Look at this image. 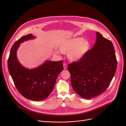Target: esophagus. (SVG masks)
<instances>
[{"label":"esophagus","instance_id":"esophagus-1","mask_svg":"<svg viewBox=\"0 0 126 126\" xmlns=\"http://www.w3.org/2000/svg\"><path fill=\"white\" fill-rule=\"evenodd\" d=\"M63 67H64V69H66L67 68V64L66 63H64L63 64Z\"/></svg>","mask_w":126,"mask_h":126}]
</instances>
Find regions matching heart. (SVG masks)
I'll list each match as a JSON object with an SVG mask.
<instances>
[{"mask_svg":"<svg viewBox=\"0 0 126 126\" xmlns=\"http://www.w3.org/2000/svg\"><path fill=\"white\" fill-rule=\"evenodd\" d=\"M59 50L62 53H68V59L77 61L82 59L90 48V43L83 38L77 37L65 40L59 44Z\"/></svg>","mask_w":126,"mask_h":126,"instance_id":"1","label":"heart"}]
</instances>
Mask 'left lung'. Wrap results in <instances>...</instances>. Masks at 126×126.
<instances>
[{
	"label": "left lung",
	"instance_id": "obj_1",
	"mask_svg": "<svg viewBox=\"0 0 126 126\" xmlns=\"http://www.w3.org/2000/svg\"><path fill=\"white\" fill-rule=\"evenodd\" d=\"M96 34L94 47L79 61L68 65L72 88L86 99L100 95L106 90L117 67L113 44L100 33L96 32Z\"/></svg>",
	"mask_w": 126,
	"mask_h": 126
}]
</instances>
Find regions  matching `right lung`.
<instances>
[{
  "label": "right lung",
  "instance_id": "1",
  "mask_svg": "<svg viewBox=\"0 0 126 126\" xmlns=\"http://www.w3.org/2000/svg\"><path fill=\"white\" fill-rule=\"evenodd\" d=\"M32 34L22 37L13 44L8 61L13 81L19 92L29 100H44L52 91L58 75L63 69V61H46L36 68L29 70L19 63L16 51L21 43L34 38Z\"/></svg>",
  "mask_w": 126,
  "mask_h": 126
}]
</instances>
